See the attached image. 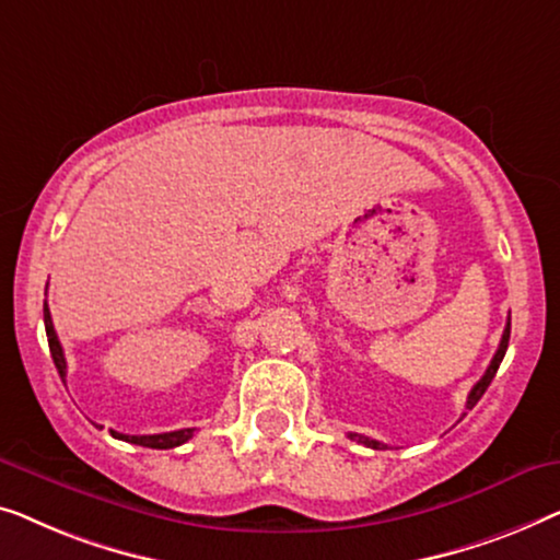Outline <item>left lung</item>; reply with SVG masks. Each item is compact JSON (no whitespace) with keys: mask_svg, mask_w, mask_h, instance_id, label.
<instances>
[{"mask_svg":"<svg viewBox=\"0 0 560 560\" xmlns=\"http://www.w3.org/2000/svg\"><path fill=\"white\" fill-rule=\"evenodd\" d=\"M508 342H510V322H508V327H505V332H502V340H500V348H498V352H494V358H492V362H490V368L485 370V375L479 377L477 381V385L475 388L469 390V398H467V408H475L477 406V400L485 396V390H487V385L492 383V377H494V373H498V368H500V362H502V358H505V352H508ZM350 439L352 441H358V444H365V446H370V448H385V444H381V441H375V439H368V436H360V434H350Z\"/></svg>","mask_w":560,"mask_h":560,"instance_id":"left-lung-1","label":"left lung"}]
</instances>
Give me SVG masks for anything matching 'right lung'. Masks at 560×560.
Listing matches in <instances>:
<instances>
[{"instance_id":"right-lung-1","label":"right lung","mask_w":560,"mask_h":560,"mask_svg":"<svg viewBox=\"0 0 560 560\" xmlns=\"http://www.w3.org/2000/svg\"><path fill=\"white\" fill-rule=\"evenodd\" d=\"M45 332H47V345H50V355L55 368H58L60 377H66V355H62V348H60V340L58 335H55V327H52V317H50V310H47L45 304ZM116 439L121 441H129V444H139V446H149V448H175L179 444H185L187 439H192V429H179V431H167V434H149V436H129V434H119V431H112Z\"/></svg>"}]
</instances>
